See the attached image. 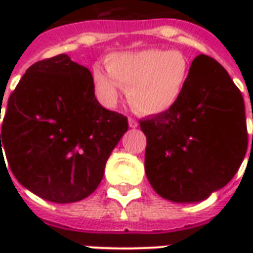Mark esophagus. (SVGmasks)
Returning a JSON list of instances; mask_svg holds the SVG:
<instances>
[{"label": "esophagus", "mask_w": 253, "mask_h": 253, "mask_svg": "<svg viewBox=\"0 0 253 253\" xmlns=\"http://www.w3.org/2000/svg\"><path fill=\"white\" fill-rule=\"evenodd\" d=\"M128 126L131 128H135V127H138V122L134 118H128Z\"/></svg>", "instance_id": "34e87169"}]
</instances>
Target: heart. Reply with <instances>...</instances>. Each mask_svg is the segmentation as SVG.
I'll return each instance as SVG.
<instances>
[{"mask_svg":"<svg viewBox=\"0 0 253 253\" xmlns=\"http://www.w3.org/2000/svg\"><path fill=\"white\" fill-rule=\"evenodd\" d=\"M107 72L96 67V94L107 105L116 104L121 90L134 111L142 115H159L172 110L184 96L190 83L191 63L180 51L145 48L115 52L105 61Z\"/></svg>","mask_w":253,"mask_h":253,"instance_id":"b5f03b06","label":"heart"}]
</instances>
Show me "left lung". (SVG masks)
<instances>
[{
  "mask_svg": "<svg viewBox=\"0 0 253 253\" xmlns=\"http://www.w3.org/2000/svg\"><path fill=\"white\" fill-rule=\"evenodd\" d=\"M145 172L154 191L177 203L201 202L228 184L247 153L244 99L219 63L198 55L172 110L139 121ZM253 139V135H252Z\"/></svg>",
  "mask_w": 253,
  "mask_h": 253,
  "instance_id": "8db88e82",
  "label": "left lung"
}]
</instances>
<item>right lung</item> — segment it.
<instances>
[{"label": "right lung", "mask_w": 253, "mask_h": 253, "mask_svg": "<svg viewBox=\"0 0 253 253\" xmlns=\"http://www.w3.org/2000/svg\"><path fill=\"white\" fill-rule=\"evenodd\" d=\"M127 128L126 116L94 97L88 69L59 54L28 67L9 96L1 160L3 149L14 177L35 195L73 203L97 188Z\"/></svg>", "instance_id": "right-lung-1"}]
</instances>
